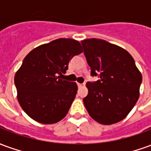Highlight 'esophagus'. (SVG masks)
Instances as JSON below:
<instances>
[{"label":"esophagus","mask_w":151,"mask_h":151,"mask_svg":"<svg viewBox=\"0 0 151 151\" xmlns=\"http://www.w3.org/2000/svg\"><path fill=\"white\" fill-rule=\"evenodd\" d=\"M78 87H82V86H84L85 84H82V83H78Z\"/></svg>","instance_id":"34e87169"}]
</instances>
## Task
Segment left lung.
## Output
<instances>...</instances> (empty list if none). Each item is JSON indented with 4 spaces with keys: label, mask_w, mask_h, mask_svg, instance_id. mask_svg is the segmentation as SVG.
<instances>
[{
    "label": "left lung",
    "mask_w": 151,
    "mask_h": 151,
    "mask_svg": "<svg viewBox=\"0 0 151 151\" xmlns=\"http://www.w3.org/2000/svg\"><path fill=\"white\" fill-rule=\"evenodd\" d=\"M81 43L91 74L100 78L86 83L88 95L83 99L84 105L98 123H117L128 116L139 98L142 73L122 47L94 38Z\"/></svg>",
    "instance_id": "1"
}]
</instances>
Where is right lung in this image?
<instances>
[{
	"label": "right lung",
	"mask_w": 151,
	"mask_h": 151,
	"mask_svg": "<svg viewBox=\"0 0 151 151\" xmlns=\"http://www.w3.org/2000/svg\"><path fill=\"white\" fill-rule=\"evenodd\" d=\"M82 45L72 39H58L35 47L26 56L16 72L18 100L31 119L44 124L65 116L75 99L78 86L60 79L70 60L82 53Z\"/></svg>",
	"instance_id": "add662e5"
}]
</instances>
